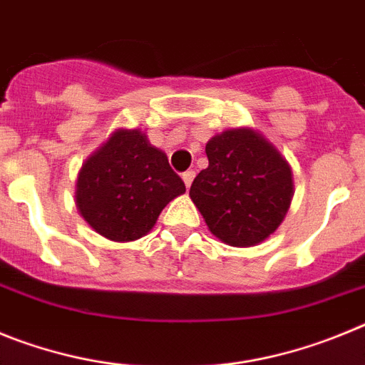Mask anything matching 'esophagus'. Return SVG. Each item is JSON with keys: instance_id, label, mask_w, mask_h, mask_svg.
I'll return each mask as SVG.
<instances>
[{"instance_id": "obj_1", "label": "esophagus", "mask_w": 365, "mask_h": 365, "mask_svg": "<svg viewBox=\"0 0 365 365\" xmlns=\"http://www.w3.org/2000/svg\"><path fill=\"white\" fill-rule=\"evenodd\" d=\"M193 177H195V172H193V170H188V172L182 173V180H185V186H186V188H190V186H192Z\"/></svg>"}]
</instances>
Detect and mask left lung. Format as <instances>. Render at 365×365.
Masks as SVG:
<instances>
[{
  "instance_id": "obj_1",
  "label": "left lung",
  "mask_w": 365,
  "mask_h": 365,
  "mask_svg": "<svg viewBox=\"0 0 365 365\" xmlns=\"http://www.w3.org/2000/svg\"><path fill=\"white\" fill-rule=\"evenodd\" d=\"M208 168L190 197L212 234L234 247L267 240L285 217L292 173L278 150L252 130H230L206 144Z\"/></svg>"
}]
</instances>
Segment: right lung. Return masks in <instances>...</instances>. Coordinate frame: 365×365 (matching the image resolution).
Masks as SVG:
<instances>
[{
  "label": "right lung",
  "instance_id": "1",
  "mask_svg": "<svg viewBox=\"0 0 365 365\" xmlns=\"http://www.w3.org/2000/svg\"><path fill=\"white\" fill-rule=\"evenodd\" d=\"M185 192L166 153L138 130H118L80 170L76 206L100 235L133 241L146 235L164 206Z\"/></svg>",
  "mask_w": 365,
  "mask_h": 365
}]
</instances>
